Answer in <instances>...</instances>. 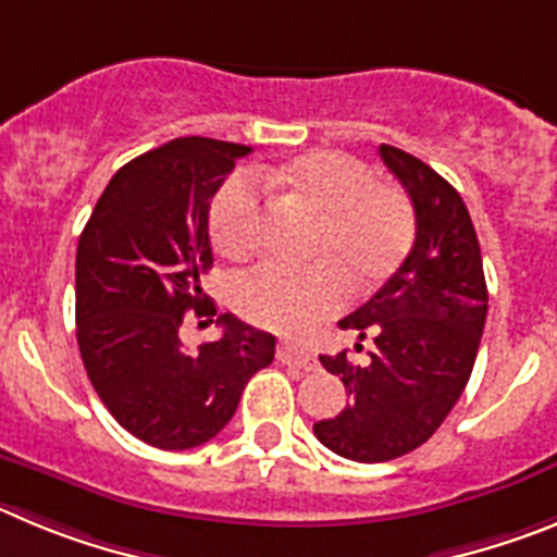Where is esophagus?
I'll return each instance as SVG.
<instances>
[{
	"mask_svg": "<svg viewBox=\"0 0 557 557\" xmlns=\"http://www.w3.org/2000/svg\"><path fill=\"white\" fill-rule=\"evenodd\" d=\"M277 360L280 363H288V366H299L305 372L315 369V358L302 347H294V344H280L277 349Z\"/></svg>",
	"mask_w": 557,
	"mask_h": 557,
	"instance_id": "1",
	"label": "esophagus"
}]
</instances>
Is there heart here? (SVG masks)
<instances>
[{"instance_id":"obj_1","label":"heart","mask_w":557,"mask_h":557,"mask_svg":"<svg viewBox=\"0 0 557 557\" xmlns=\"http://www.w3.org/2000/svg\"><path fill=\"white\" fill-rule=\"evenodd\" d=\"M315 216L305 269L260 263L235 280L233 305L260 327L299 333L352 294H369L403 267L416 235L413 208L397 185L374 183L372 169L341 152H305L288 163L238 172L210 205V235L219 252L242 258L263 222L260 191Z\"/></svg>"}]
</instances>
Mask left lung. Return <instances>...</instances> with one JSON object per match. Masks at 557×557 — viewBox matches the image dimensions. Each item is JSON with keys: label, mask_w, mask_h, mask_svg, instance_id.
<instances>
[{"label": "left lung", "mask_w": 557, "mask_h": 557, "mask_svg": "<svg viewBox=\"0 0 557 557\" xmlns=\"http://www.w3.org/2000/svg\"><path fill=\"white\" fill-rule=\"evenodd\" d=\"M380 158L413 202L416 242L388 283L338 322L372 341L369 360L352 363L347 349L319 355L349 405L313 424L324 447L358 463L413 453L441 428L469 383L488 313L478 233L460 194L403 149L380 144Z\"/></svg>", "instance_id": "1"}]
</instances>
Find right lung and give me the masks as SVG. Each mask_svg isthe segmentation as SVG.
Returning <instances> with one entry per match:
<instances>
[{
  "label": "right lung",
  "instance_id": "obj_1",
  "mask_svg": "<svg viewBox=\"0 0 557 557\" xmlns=\"http://www.w3.org/2000/svg\"><path fill=\"white\" fill-rule=\"evenodd\" d=\"M252 149L174 138L119 169L77 244V344L110 416L158 449L222 433L244 385L274 360V335L222 313V338L183 344L185 322L213 319L199 283L213 267L210 199Z\"/></svg>",
  "mask_w": 557,
  "mask_h": 557
}]
</instances>
